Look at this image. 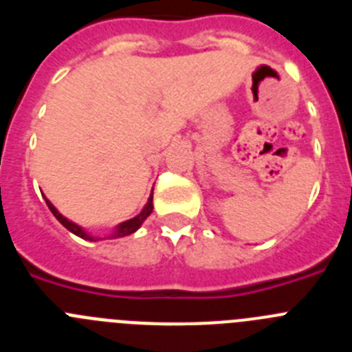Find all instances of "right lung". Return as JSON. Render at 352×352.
<instances>
[{"label": "right lung", "mask_w": 352, "mask_h": 352, "mask_svg": "<svg viewBox=\"0 0 352 352\" xmlns=\"http://www.w3.org/2000/svg\"><path fill=\"white\" fill-rule=\"evenodd\" d=\"M45 203H47L49 210L52 211V214H54L56 219L60 220L61 226L67 227V229L72 232V234L79 236V238H82V239H88V241H98V239H105V238H98V236L89 234V232L86 231L84 227L79 226V223L72 222V220H68L67 217H63V214H61L60 211L56 210V206L51 203V201H49L47 197H45ZM151 211H153V190H151V195H149V197H148V203L144 204V208H142V210H141V213L135 214L133 219L125 220V222L118 223V226L113 229V232H111V234H107V238L109 239H114V238H123V236L133 234V232L138 231L139 227H141L142 223H144V220L148 219L149 214H151Z\"/></svg>", "instance_id": "1"}]
</instances>
